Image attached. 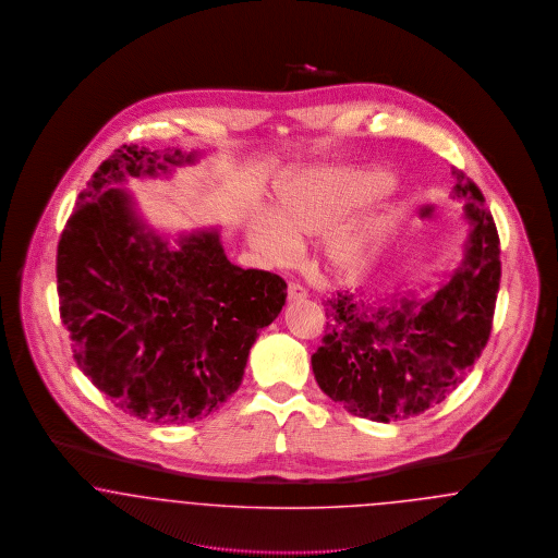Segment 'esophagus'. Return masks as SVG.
I'll use <instances>...</instances> for the list:
<instances>
[{
    "mask_svg": "<svg viewBox=\"0 0 558 558\" xmlns=\"http://www.w3.org/2000/svg\"><path fill=\"white\" fill-rule=\"evenodd\" d=\"M289 301H303L305 296H307V292L303 287H299V284H289Z\"/></svg>",
    "mask_w": 558,
    "mask_h": 558,
    "instance_id": "34e87169",
    "label": "esophagus"
}]
</instances>
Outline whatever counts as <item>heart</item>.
I'll list each match as a JSON object with an SVG mask.
<instances>
[{"mask_svg": "<svg viewBox=\"0 0 558 558\" xmlns=\"http://www.w3.org/2000/svg\"><path fill=\"white\" fill-rule=\"evenodd\" d=\"M391 186L387 173L312 171L280 187L274 215H255L246 239L271 264H287L299 251L301 236H318L339 223L353 205ZM372 259V234L366 228H339L322 246L324 267L337 278L362 274Z\"/></svg>", "mask_w": 558, "mask_h": 558, "instance_id": "heart-1", "label": "heart"}]
</instances>
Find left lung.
I'll use <instances>...</instances> for the list:
<instances>
[{
    "label": "left lung",
    "mask_w": 558,
    "mask_h": 558,
    "mask_svg": "<svg viewBox=\"0 0 558 558\" xmlns=\"http://www.w3.org/2000/svg\"><path fill=\"white\" fill-rule=\"evenodd\" d=\"M451 196L471 223L464 259L426 299L414 292L326 301V335L312 355L319 389L374 423L423 414L471 372L487 345L500 289V239L477 184L451 169Z\"/></svg>",
    "instance_id": "obj_1"
}]
</instances>
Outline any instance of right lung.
Instances as JSON below:
<instances>
[{
    "label": "right lung",
    "mask_w": 558,
    "mask_h": 558,
    "mask_svg": "<svg viewBox=\"0 0 558 558\" xmlns=\"http://www.w3.org/2000/svg\"><path fill=\"white\" fill-rule=\"evenodd\" d=\"M196 159L119 148L81 192L56 257L60 318L81 371L117 408L159 425L219 410L287 301L280 276L228 262L217 228L169 244L119 187Z\"/></svg>",
    "instance_id": "1"
}]
</instances>
